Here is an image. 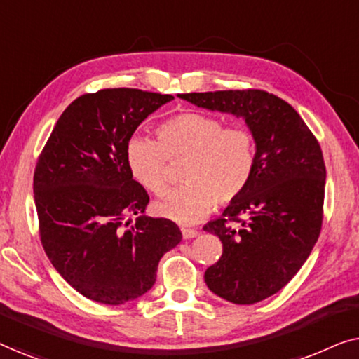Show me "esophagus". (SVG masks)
I'll return each mask as SVG.
<instances>
[{
	"instance_id": "1",
	"label": "esophagus",
	"mask_w": 359,
	"mask_h": 359,
	"mask_svg": "<svg viewBox=\"0 0 359 359\" xmlns=\"http://www.w3.org/2000/svg\"><path fill=\"white\" fill-rule=\"evenodd\" d=\"M181 233H183V238H194L199 235V230H194V229H181Z\"/></svg>"
}]
</instances>
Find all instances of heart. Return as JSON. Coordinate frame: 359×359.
Returning a JSON list of instances; mask_svg holds the SVG:
<instances>
[{
  "mask_svg": "<svg viewBox=\"0 0 359 359\" xmlns=\"http://www.w3.org/2000/svg\"><path fill=\"white\" fill-rule=\"evenodd\" d=\"M220 117L183 112L156 127V140L130 137L126 161L130 175L149 193L160 196L168 183V160L186 158L184 184L155 204L156 214L193 225L208 217L214 204L233 203L247 189L257 166V140L247 127H225Z\"/></svg>",
  "mask_w": 359,
  "mask_h": 359,
  "instance_id": "b5f03b06",
  "label": "heart"
}]
</instances>
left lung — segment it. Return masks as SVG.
I'll return each mask as SVG.
<instances>
[{"label":"left lung","mask_w":359,"mask_h":359,"mask_svg":"<svg viewBox=\"0 0 359 359\" xmlns=\"http://www.w3.org/2000/svg\"><path fill=\"white\" fill-rule=\"evenodd\" d=\"M210 111L243 117L257 140L247 189L204 230L222 242L205 269L208 287L248 306L286 286L306 263L322 229L325 163L322 149L291 104L262 90L180 95Z\"/></svg>","instance_id":"obj_1"}]
</instances>
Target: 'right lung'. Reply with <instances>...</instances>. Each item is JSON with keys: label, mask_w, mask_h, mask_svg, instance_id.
<instances>
[{"label": "right lung", "mask_w": 359, "mask_h": 359, "mask_svg": "<svg viewBox=\"0 0 359 359\" xmlns=\"http://www.w3.org/2000/svg\"><path fill=\"white\" fill-rule=\"evenodd\" d=\"M173 100L134 88L76 97L63 111L34 171L41 242L53 268L91 301L121 306L150 291L160 258L183 235L144 215L149 194L132 178L126 145L137 127ZM137 215L136 224H123Z\"/></svg>", "instance_id": "1"}]
</instances>
